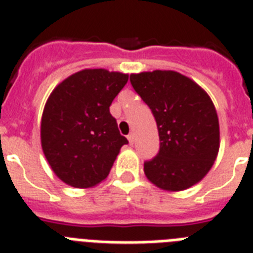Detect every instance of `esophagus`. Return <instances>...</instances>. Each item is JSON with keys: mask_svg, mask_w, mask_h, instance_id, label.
Instances as JSON below:
<instances>
[{"mask_svg": "<svg viewBox=\"0 0 253 253\" xmlns=\"http://www.w3.org/2000/svg\"><path fill=\"white\" fill-rule=\"evenodd\" d=\"M128 141L130 145H133V141H134V134L133 133H129L128 134Z\"/></svg>", "mask_w": 253, "mask_h": 253, "instance_id": "34e87169", "label": "esophagus"}]
</instances>
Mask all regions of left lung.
Masks as SVG:
<instances>
[{
    "label": "left lung",
    "mask_w": 253,
    "mask_h": 253,
    "mask_svg": "<svg viewBox=\"0 0 253 253\" xmlns=\"http://www.w3.org/2000/svg\"><path fill=\"white\" fill-rule=\"evenodd\" d=\"M130 84L150 107L159 131V152L145 162L146 177L168 191L199 182L220 147L218 118L208 94L174 71L130 75Z\"/></svg>",
    "instance_id": "obj_1"
}]
</instances>
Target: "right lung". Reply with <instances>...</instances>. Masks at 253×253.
I'll list each match as a JSON object with an SVG mask.
<instances>
[{
    "instance_id": "add662e5",
    "label": "right lung",
    "mask_w": 253,
    "mask_h": 253,
    "mask_svg": "<svg viewBox=\"0 0 253 253\" xmlns=\"http://www.w3.org/2000/svg\"><path fill=\"white\" fill-rule=\"evenodd\" d=\"M126 83L128 75L120 72L83 70L50 94L41 120V145L54 173L67 185L84 189L103 181L128 143L110 114Z\"/></svg>"
}]
</instances>
